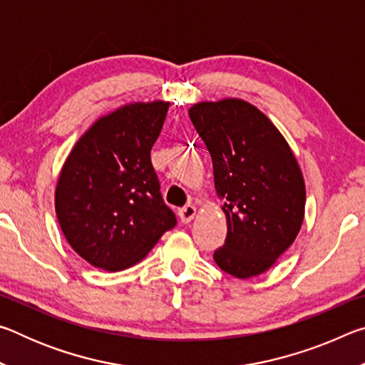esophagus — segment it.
I'll return each mask as SVG.
<instances>
[{
    "mask_svg": "<svg viewBox=\"0 0 365 365\" xmlns=\"http://www.w3.org/2000/svg\"><path fill=\"white\" fill-rule=\"evenodd\" d=\"M195 214H196V207L191 206V205L185 206V207L180 209V211H178V215H180V220L183 222V224H188V222L193 220Z\"/></svg>",
    "mask_w": 365,
    "mask_h": 365,
    "instance_id": "esophagus-1",
    "label": "esophagus"
}]
</instances>
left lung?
I'll return each mask as SVG.
<instances>
[{"label": "left lung", "instance_id": "left-lung-1", "mask_svg": "<svg viewBox=\"0 0 365 365\" xmlns=\"http://www.w3.org/2000/svg\"><path fill=\"white\" fill-rule=\"evenodd\" d=\"M188 114L225 201L227 238L214 261L237 279L262 274L293 245L304 219L306 187L294 154L274 123L243 100L197 103Z\"/></svg>", "mask_w": 365, "mask_h": 365}]
</instances>
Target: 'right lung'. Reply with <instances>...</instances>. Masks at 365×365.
Segmentation results:
<instances>
[{
    "label": "right lung",
    "instance_id": "add662e5",
    "mask_svg": "<svg viewBox=\"0 0 365 365\" xmlns=\"http://www.w3.org/2000/svg\"><path fill=\"white\" fill-rule=\"evenodd\" d=\"M169 103L127 104L96 120L61 170L56 214L86 262L123 270L141 261L177 217L151 164Z\"/></svg>",
    "mask_w": 365,
    "mask_h": 365
}]
</instances>
